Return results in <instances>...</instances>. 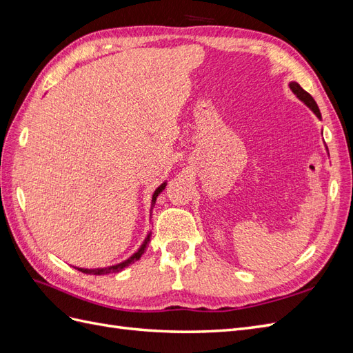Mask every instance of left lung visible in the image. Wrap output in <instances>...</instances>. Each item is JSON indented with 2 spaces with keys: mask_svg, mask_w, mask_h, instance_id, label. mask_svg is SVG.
I'll return each instance as SVG.
<instances>
[{
  "mask_svg": "<svg viewBox=\"0 0 353 353\" xmlns=\"http://www.w3.org/2000/svg\"><path fill=\"white\" fill-rule=\"evenodd\" d=\"M288 87H290L292 92L296 95V97H297L299 100H301L305 105H307V108L314 112V114L318 117V119L321 121V112H319V109H318V105H316L315 100L312 99V95L309 94V92H306V91L301 87V85H299V83H297V82H294V81L288 82ZM325 150L328 152L327 145H325Z\"/></svg>",
  "mask_w": 353,
  "mask_h": 353,
  "instance_id": "8db88e82",
  "label": "left lung"
}]
</instances>
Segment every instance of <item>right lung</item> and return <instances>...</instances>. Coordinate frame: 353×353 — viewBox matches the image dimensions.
Returning a JSON list of instances; mask_svg holds the SVG:
<instances>
[{
  "instance_id": "obj_1",
  "label": "right lung",
  "mask_w": 353,
  "mask_h": 353,
  "mask_svg": "<svg viewBox=\"0 0 353 353\" xmlns=\"http://www.w3.org/2000/svg\"><path fill=\"white\" fill-rule=\"evenodd\" d=\"M166 184H168V181H163V183L160 184V185L154 190V193L152 194V201H150V218H152V210H153V208H154V205H156V200H157V197L160 196V193H162V191L165 190ZM150 237H152V232H147V236H145L143 244L140 245V248H138V250H137L135 253H132V254L130 256V258L122 261V262H119V263H114V265H110V266H104V268H79V266H74V268H77V270L81 271V272H83V274H92V275H105V274L121 272V271H123L125 268H128V266H130V265H132L134 262L140 261V258H141V256H143V254L145 253V250H147V245H148V241H150Z\"/></svg>"
}]
</instances>
